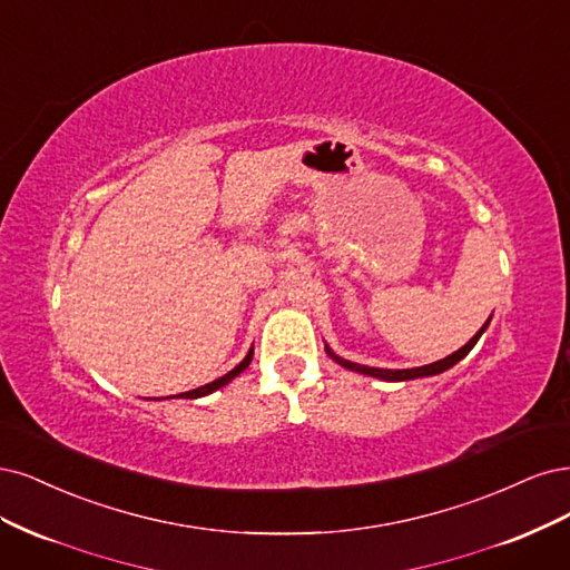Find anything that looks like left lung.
I'll use <instances>...</instances> for the list:
<instances>
[{"instance_id":"obj_1","label":"left lung","mask_w":570,"mask_h":570,"mask_svg":"<svg viewBox=\"0 0 570 570\" xmlns=\"http://www.w3.org/2000/svg\"><path fill=\"white\" fill-rule=\"evenodd\" d=\"M490 322V320H488ZM488 322L483 324V328L479 334H475L464 347H459L456 353H452V355H448L445 360H438V362H433V364H426V366H416V370H376V366H364V364H355V362H347V360H341V357H336L334 353H328V347H326V353L332 355L341 366H345V370H351V372H360V374H366V376H376V379H383V381H410V379H419V376H433V374H440V372H445V370H450L452 364H456L459 360L462 357H466L469 353H471V347L479 343V338H481V334L485 332V326H488Z\"/></svg>"}]
</instances>
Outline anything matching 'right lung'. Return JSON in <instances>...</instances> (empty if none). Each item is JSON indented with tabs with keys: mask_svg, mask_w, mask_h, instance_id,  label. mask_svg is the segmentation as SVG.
<instances>
[{
	"mask_svg": "<svg viewBox=\"0 0 570 570\" xmlns=\"http://www.w3.org/2000/svg\"><path fill=\"white\" fill-rule=\"evenodd\" d=\"M250 360H253V351H248V355L244 357V362H242V364H236L229 374H225V376L215 379L213 383L200 385V389H196V391H189V393H185V395H181V397H204V395H208V393H213V391H217V389H223V385H227V383H229L234 376H238V374H242V372L246 370V366L250 364Z\"/></svg>",
	"mask_w": 570,
	"mask_h": 570,
	"instance_id": "right-lung-1",
	"label": "right lung"
}]
</instances>
